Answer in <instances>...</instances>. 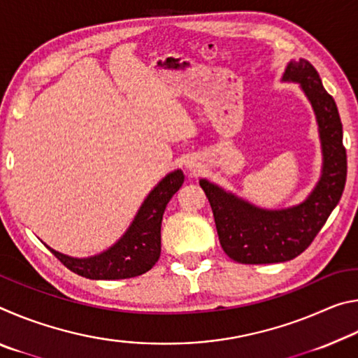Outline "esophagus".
Wrapping results in <instances>:
<instances>
[{"mask_svg": "<svg viewBox=\"0 0 358 358\" xmlns=\"http://www.w3.org/2000/svg\"><path fill=\"white\" fill-rule=\"evenodd\" d=\"M189 169H191V166H189Z\"/></svg>", "mask_w": 358, "mask_h": 358, "instance_id": "1", "label": "esophagus"}]
</instances>
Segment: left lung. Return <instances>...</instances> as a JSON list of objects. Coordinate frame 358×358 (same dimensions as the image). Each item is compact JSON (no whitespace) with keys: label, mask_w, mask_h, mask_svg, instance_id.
<instances>
[{"label":"left lung","mask_w":358,"mask_h":358,"mask_svg":"<svg viewBox=\"0 0 358 358\" xmlns=\"http://www.w3.org/2000/svg\"><path fill=\"white\" fill-rule=\"evenodd\" d=\"M282 80L300 83L316 113L322 175L306 201L282 210L254 207L232 192L201 180V187L213 210L222 250L240 264L286 262L300 256L324 227L346 185L348 156L343 145L341 118L317 71L300 58L287 64Z\"/></svg>","instance_id":"left-lung-1"}]
</instances>
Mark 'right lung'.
Here are the masks:
<instances>
[{"label": "right lung", "instance_id": "right-lung-1", "mask_svg": "<svg viewBox=\"0 0 358 358\" xmlns=\"http://www.w3.org/2000/svg\"><path fill=\"white\" fill-rule=\"evenodd\" d=\"M183 181L181 171L166 175L145 199L123 237L98 256L77 259L47 248L71 271L90 280H126L147 273L161 256L162 215Z\"/></svg>", "mask_w": 358, "mask_h": 358}]
</instances>
